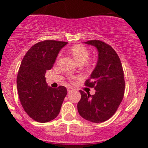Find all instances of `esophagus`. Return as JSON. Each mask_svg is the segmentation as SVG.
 <instances>
[{"instance_id": "1", "label": "esophagus", "mask_w": 148, "mask_h": 148, "mask_svg": "<svg viewBox=\"0 0 148 148\" xmlns=\"http://www.w3.org/2000/svg\"><path fill=\"white\" fill-rule=\"evenodd\" d=\"M72 90H73L72 88H71V87L67 88V92H68V93H70V92H71Z\"/></svg>"}]
</instances>
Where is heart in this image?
<instances>
[{"mask_svg":"<svg viewBox=\"0 0 148 148\" xmlns=\"http://www.w3.org/2000/svg\"><path fill=\"white\" fill-rule=\"evenodd\" d=\"M71 53L75 60L79 64L85 63L90 57V52L88 50L87 48L80 44H77L73 46L71 49ZM76 77L74 76H70L69 77V79L71 82Z\"/></svg>","mask_w":148,"mask_h":148,"instance_id":"1","label":"heart"}]
</instances>
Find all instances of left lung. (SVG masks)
<instances>
[{
    "label": "left lung",
    "mask_w": 148,
    "mask_h": 148,
    "mask_svg": "<svg viewBox=\"0 0 148 148\" xmlns=\"http://www.w3.org/2000/svg\"><path fill=\"white\" fill-rule=\"evenodd\" d=\"M85 44L95 46L99 52L97 64L85 82V86L95 88L94 95L80 90L81 99L77 104L80 115L92 122H103L112 117L125 95V82L122 63L112 47L99 40Z\"/></svg>",
    "instance_id": "1"
}]
</instances>
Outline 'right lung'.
Masks as SVG:
<instances>
[{
  "label": "right lung",
  "instance_id": "obj_1",
  "mask_svg": "<svg viewBox=\"0 0 148 148\" xmlns=\"http://www.w3.org/2000/svg\"><path fill=\"white\" fill-rule=\"evenodd\" d=\"M67 42L45 40L31 46L23 57L17 75L21 104L28 115L38 122H48L59 114L66 88L54 89L46 82L45 74L53 66L59 51Z\"/></svg>",
  "mask_w": 148,
  "mask_h": 148
}]
</instances>
